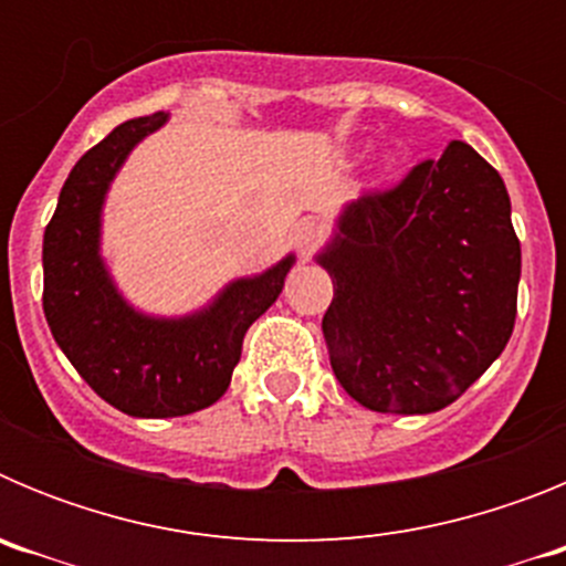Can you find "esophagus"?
<instances>
[{
	"instance_id": "1",
	"label": "esophagus",
	"mask_w": 566,
	"mask_h": 566,
	"mask_svg": "<svg viewBox=\"0 0 566 566\" xmlns=\"http://www.w3.org/2000/svg\"><path fill=\"white\" fill-rule=\"evenodd\" d=\"M319 240H323V227L317 221H300L297 229H294V243H297L303 258H312Z\"/></svg>"
}]
</instances>
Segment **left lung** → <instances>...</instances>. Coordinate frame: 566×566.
Masks as SVG:
<instances>
[{
    "mask_svg": "<svg viewBox=\"0 0 566 566\" xmlns=\"http://www.w3.org/2000/svg\"><path fill=\"white\" fill-rule=\"evenodd\" d=\"M317 263L334 283L323 317L334 377L368 411L457 402L513 334L522 247L510 195L464 142L348 203Z\"/></svg>",
    "mask_w": 566,
    "mask_h": 566,
    "instance_id": "1",
    "label": "left lung"
}]
</instances>
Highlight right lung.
I'll return each mask as SVG.
<instances>
[{
	"label": "right lung",
	"mask_w": 566,
	"mask_h": 566,
	"mask_svg": "<svg viewBox=\"0 0 566 566\" xmlns=\"http://www.w3.org/2000/svg\"><path fill=\"white\" fill-rule=\"evenodd\" d=\"M167 113L118 124L78 158L44 229V317L84 382L142 419L184 417L227 394L243 334L283 292L294 254L263 274L232 280L201 312L153 317L115 289L102 258V209L115 172Z\"/></svg>",
	"instance_id": "right-lung-1"
}]
</instances>
